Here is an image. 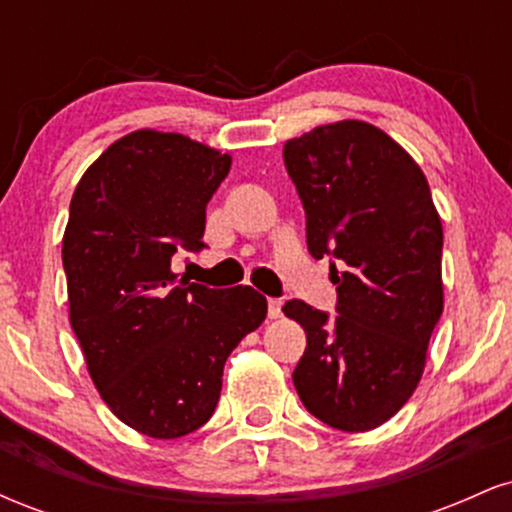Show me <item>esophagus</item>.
I'll return each mask as SVG.
<instances>
[{
    "instance_id": "34e87169",
    "label": "esophagus",
    "mask_w": 512,
    "mask_h": 512,
    "mask_svg": "<svg viewBox=\"0 0 512 512\" xmlns=\"http://www.w3.org/2000/svg\"><path fill=\"white\" fill-rule=\"evenodd\" d=\"M281 305H284L281 298H269V301H267V313H269V317H272V320L281 317Z\"/></svg>"
}]
</instances>
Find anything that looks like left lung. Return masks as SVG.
Wrapping results in <instances>:
<instances>
[{"label":"left lung","mask_w":512,"mask_h":512,"mask_svg":"<svg viewBox=\"0 0 512 512\" xmlns=\"http://www.w3.org/2000/svg\"><path fill=\"white\" fill-rule=\"evenodd\" d=\"M315 260L330 257L337 313L293 298L305 330L293 385L322 424L361 433L407 404L443 313V226L426 175L383 129L342 120L284 144Z\"/></svg>","instance_id":"1"}]
</instances>
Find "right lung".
Listing matches in <instances>:
<instances>
[{"mask_svg":"<svg viewBox=\"0 0 512 512\" xmlns=\"http://www.w3.org/2000/svg\"><path fill=\"white\" fill-rule=\"evenodd\" d=\"M231 156L137 129L76 185L62 240L69 322L110 411L151 438H180L214 414L226 358L267 317L250 286L178 279V250H202L207 204Z\"/></svg>","mask_w":512,"mask_h":512,"instance_id":"add662e5","label":"right lung"}]
</instances>
